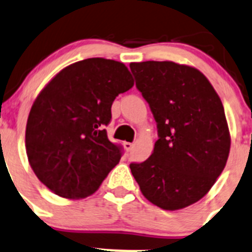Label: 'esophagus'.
<instances>
[{"label":"esophagus","mask_w":252,"mask_h":252,"mask_svg":"<svg viewBox=\"0 0 252 252\" xmlns=\"http://www.w3.org/2000/svg\"><path fill=\"white\" fill-rule=\"evenodd\" d=\"M124 147L126 148V151H127V152H130V151L132 150V147H133V143H131V142H124Z\"/></svg>","instance_id":"obj_1"}]
</instances>
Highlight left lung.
I'll return each mask as SVG.
<instances>
[{"label": "left lung", "mask_w": 252, "mask_h": 252, "mask_svg": "<svg viewBox=\"0 0 252 252\" xmlns=\"http://www.w3.org/2000/svg\"><path fill=\"white\" fill-rule=\"evenodd\" d=\"M130 69L158 133L150 158L130 164L132 176L157 207H188L209 191L226 164L230 136L221 100L190 66L152 61Z\"/></svg>", "instance_id": "left-lung-1"}]
</instances>
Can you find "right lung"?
<instances>
[{"mask_svg": "<svg viewBox=\"0 0 252 252\" xmlns=\"http://www.w3.org/2000/svg\"><path fill=\"white\" fill-rule=\"evenodd\" d=\"M132 86L125 64L90 58L66 66L43 89L28 116L26 150L47 188L70 199L99 188L124 155L105 130L112 102Z\"/></svg>", "mask_w": 252, "mask_h": 252, "instance_id": "obj_1", "label": "right lung"}]
</instances>
